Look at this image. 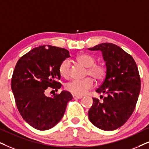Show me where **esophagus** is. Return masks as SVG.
Here are the masks:
<instances>
[{"label":"esophagus","instance_id":"esophagus-1","mask_svg":"<svg viewBox=\"0 0 149 149\" xmlns=\"http://www.w3.org/2000/svg\"><path fill=\"white\" fill-rule=\"evenodd\" d=\"M82 96L81 95H73V99H81Z\"/></svg>","mask_w":149,"mask_h":149}]
</instances>
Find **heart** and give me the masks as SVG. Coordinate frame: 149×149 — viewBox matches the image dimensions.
Wrapping results in <instances>:
<instances>
[{"label": "heart", "mask_w": 149, "mask_h": 149, "mask_svg": "<svg viewBox=\"0 0 149 149\" xmlns=\"http://www.w3.org/2000/svg\"><path fill=\"white\" fill-rule=\"evenodd\" d=\"M76 60L78 63L86 67V75L91 76L95 80L100 82L104 80L107 74L106 67L102 63H95V58L87 53H82L77 56ZM71 63L68 59H65L59 66L60 75L63 78H67L70 72ZM94 86V80L91 77L83 80H73L66 84L65 88L75 95H84Z\"/></svg>", "instance_id": "1"}]
</instances>
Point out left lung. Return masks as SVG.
Here are the masks:
<instances>
[{"instance_id":"1","label":"left lung","mask_w":149,"mask_h":149,"mask_svg":"<svg viewBox=\"0 0 149 149\" xmlns=\"http://www.w3.org/2000/svg\"><path fill=\"white\" fill-rule=\"evenodd\" d=\"M101 51L106 62L107 74L98 93L106 96L100 102L93 98L88 110L90 122L104 131H113L122 127L132 115L140 91V78L132 56L112 43H102L88 48Z\"/></svg>"}]
</instances>
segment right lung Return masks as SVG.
Wrapping results in <instances>:
<instances>
[{
	"mask_svg": "<svg viewBox=\"0 0 149 149\" xmlns=\"http://www.w3.org/2000/svg\"><path fill=\"white\" fill-rule=\"evenodd\" d=\"M70 57L68 50L51 45L39 46L17 62L12 78V92L18 110L24 121L36 129H52L62 119L71 93L63 91L54 97L45 95L48 87H61L59 66Z\"/></svg>",
	"mask_w": 149,
	"mask_h": 149,
	"instance_id": "obj_1",
	"label": "right lung"
}]
</instances>
